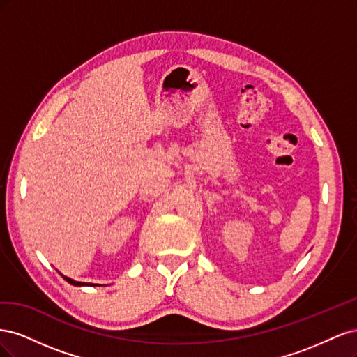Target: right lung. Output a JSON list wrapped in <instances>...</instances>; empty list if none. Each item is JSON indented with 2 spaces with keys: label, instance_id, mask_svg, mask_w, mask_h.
I'll return each instance as SVG.
<instances>
[{
  "label": "right lung",
  "instance_id": "right-lung-1",
  "mask_svg": "<svg viewBox=\"0 0 357 357\" xmlns=\"http://www.w3.org/2000/svg\"><path fill=\"white\" fill-rule=\"evenodd\" d=\"M62 275V274H61ZM63 277V280H67V282L70 283V284H73V286H100V284H93V283H82V282H75V280H73V278H70V277H66V275H62Z\"/></svg>",
  "mask_w": 357,
  "mask_h": 357
}]
</instances>
